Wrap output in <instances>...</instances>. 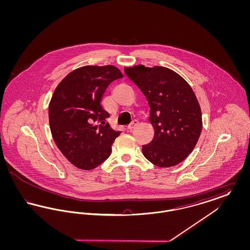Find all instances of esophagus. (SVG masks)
<instances>
[{
    "label": "esophagus",
    "instance_id": "1",
    "mask_svg": "<svg viewBox=\"0 0 250 250\" xmlns=\"http://www.w3.org/2000/svg\"><path fill=\"white\" fill-rule=\"evenodd\" d=\"M138 125H139V122H138L137 120H134V121L131 123L130 125L127 126V129H128V130H133Z\"/></svg>",
    "mask_w": 250,
    "mask_h": 250
}]
</instances>
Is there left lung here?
Here are the masks:
<instances>
[{
    "label": "left lung",
    "mask_w": 250,
    "mask_h": 250,
    "mask_svg": "<svg viewBox=\"0 0 250 250\" xmlns=\"http://www.w3.org/2000/svg\"><path fill=\"white\" fill-rule=\"evenodd\" d=\"M125 72L146 96L150 107L155 136L143 145V155L159 167L181 163L195 148L202 128V110L190 85L163 66L139 64Z\"/></svg>",
    "instance_id": "obj_1"
}]
</instances>
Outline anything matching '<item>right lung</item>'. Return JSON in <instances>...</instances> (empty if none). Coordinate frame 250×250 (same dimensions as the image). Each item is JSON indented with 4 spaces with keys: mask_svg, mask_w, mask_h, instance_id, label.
<instances>
[{
    "mask_svg": "<svg viewBox=\"0 0 250 250\" xmlns=\"http://www.w3.org/2000/svg\"><path fill=\"white\" fill-rule=\"evenodd\" d=\"M123 77L113 65H86L70 72L53 93L48 106L52 138L62 154L81 169L102 164L121 133L106 122L109 114L101 100L107 86Z\"/></svg>",
    "mask_w": 250,
    "mask_h": 250,
    "instance_id": "add662e5",
    "label": "right lung"
}]
</instances>
